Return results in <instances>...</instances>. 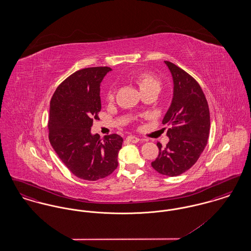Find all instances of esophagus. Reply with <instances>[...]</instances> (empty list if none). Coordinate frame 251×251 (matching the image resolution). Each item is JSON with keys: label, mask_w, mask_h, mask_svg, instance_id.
<instances>
[{"label": "esophagus", "mask_w": 251, "mask_h": 251, "mask_svg": "<svg viewBox=\"0 0 251 251\" xmlns=\"http://www.w3.org/2000/svg\"><path fill=\"white\" fill-rule=\"evenodd\" d=\"M126 141L129 142V143H137L139 141V139L135 136H132V135H129L126 137Z\"/></svg>", "instance_id": "1"}]
</instances>
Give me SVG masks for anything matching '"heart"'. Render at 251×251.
Wrapping results in <instances>:
<instances>
[{"mask_svg": "<svg viewBox=\"0 0 251 251\" xmlns=\"http://www.w3.org/2000/svg\"><path fill=\"white\" fill-rule=\"evenodd\" d=\"M132 80L138 85L141 92L145 94L148 92H159L161 90L162 84L159 78L152 72H140L135 73L132 76ZM116 94V88L114 86L109 87L105 94V99L107 101L114 100Z\"/></svg>", "mask_w": 251, "mask_h": 251, "instance_id": "1", "label": "heart"}]
</instances>
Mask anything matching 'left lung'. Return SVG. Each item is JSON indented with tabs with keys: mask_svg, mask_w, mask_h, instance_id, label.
<instances>
[{
	"mask_svg": "<svg viewBox=\"0 0 251 251\" xmlns=\"http://www.w3.org/2000/svg\"><path fill=\"white\" fill-rule=\"evenodd\" d=\"M165 63L174 82L173 100L163 120L170 126L169 142L165 148L157 143L159 154L151 167L160 174L175 177L191 168L201 155L210 133V111L196 79L175 64Z\"/></svg>",
	"mask_w": 251,
	"mask_h": 251,
	"instance_id": "obj_1",
	"label": "left lung"
}]
</instances>
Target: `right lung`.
Instances as JSON below:
<instances>
[{"instance_id": "add662e5", "label": "right lung", "mask_w": 251, "mask_h": 251, "mask_svg": "<svg viewBox=\"0 0 251 251\" xmlns=\"http://www.w3.org/2000/svg\"><path fill=\"white\" fill-rule=\"evenodd\" d=\"M110 71L93 67L72 73L50 101V143L72 174L85 180L103 179L119 165L122 137L112 133L100 139L90 132L101 108L100 84Z\"/></svg>"}]
</instances>
